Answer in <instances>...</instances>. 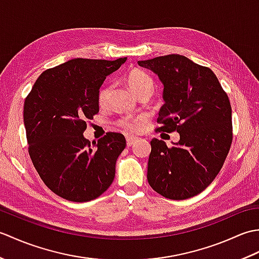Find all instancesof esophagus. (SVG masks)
I'll return each instance as SVG.
<instances>
[{
	"mask_svg": "<svg viewBox=\"0 0 259 259\" xmlns=\"http://www.w3.org/2000/svg\"><path fill=\"white\" fill-rule=\"evenodd\" d=\"M136 137L134 136H125V140H126V145H128L129 147L134 145V142L136 141Z\"/></svg>",
	"mask_w": 259,
	"mask_h": 259,
	"instance_id": "1",
	"label": "esophagus"
}]
</instances>
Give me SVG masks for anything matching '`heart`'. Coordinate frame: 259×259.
Here are the masks:
<instances>
[{
  "mask_svg": "<svg viewBox=\"0 0 259 259\" xmlns=\"http://www.w3.org/2000/svg\"><path fill=\"white\" fill-rule=\"evenodd\" d=\"M125 80H126V83H128V87L130 88V90L133 91L136 96L142 90H146V89L153 90V87H155V82H153V79L151 76L148 73L144 72V71L138 70V69L131 70L130 72L126 74ZM108 92H109V88L107 85L101 87L100 90L98 92V103L100 104L101 107L104 106L107 102ZM118 124L121 126V128L126 131H134L137 129V126H138V122H137V121L131 120L129 118L120 119L118 121Z\"/></svg>",
  "mask_w": 259,
  "mask_h": 259,
  "instance_id": "heart-1",
  "label": "heart"
}]
</instances>
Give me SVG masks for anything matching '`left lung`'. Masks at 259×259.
<instances>
[{
	"label": "left lung",
	"mask_w": 259,
	"mask_h": 259,
	"mask_svg": "<svg viewBox=\"0 0 259 259\" xmlns=\"http://www.w3.org/2000/svg\"><path fill=\"white\" fill-rule=\"evenodd\" d=\"M163 84L164 104L156 133L177 131L172 147L153 138L147 179L158 194L174 200L205 190L226 160L233 141L232 107L216 74L179 54L138 61Z\"/></svg>",
	"instance_id": "obj_1"
}]
</instances>
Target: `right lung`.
Segmentation results:
<instances>
[{
    "label": "right lung",
    "mask_w": 259,
    "mask_h": 259,
    "mask_svg": "<svg viewBox=\"0 0 259 259\" xmlns=\"http://www.w3.org/2000/svg\"><path fill=\"white\" fill-rule=\"evenodd\" d=\"M114 61L73 59L42 72L25 98L23 120L33 166L54 194L74 202L96 199L112 184L123 135L107 133L98 144L83 137L99 112L98 92Z\"/></svg>",
    "instance_id": "add662e5"
}]
</instances>
